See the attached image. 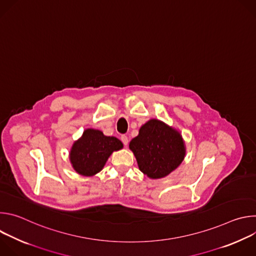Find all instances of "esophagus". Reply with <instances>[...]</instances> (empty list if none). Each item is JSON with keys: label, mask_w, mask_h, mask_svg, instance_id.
Segmentation results:
<instances>
[{"label": "esophagus", "mask_w": 256, "mask_h": 256, "mask_svg": "<svg viewBox=\"0 0 256 256\" xmlns=\"http://www.w3.org/2000/svg\"><path fill=\"white\" fill-rule=\"evenodd\" d=\"M120 140H122V142H124V146H126V144H128V136H126V134L122 136H120Z\"/></svg>", "instance_id": "esophagus-1"}]
</instances>
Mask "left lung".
Masks as SVG:
<instances>
[{
	"instance_id": "1",
	"label": "left lung",
	"mask_w": 256,
	"mask_h": 256,
	"mask_svg": "<svg viewBox=\"0 0 256 256\" xmlns=\"http://www.w3.org/2000/svg\"><path fill=\"white\" fill-rule=\"evenodd\" d=\"M140 170L150 178H162L176 169L186 155L180 134L164 122L151 120L130 142Z\"/></svg>"
}]
</instances>
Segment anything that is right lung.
I'll return each mask as SVG.
<instances>
[{
	"label": "right lung",
	"instance_id": "obj_1",
	"mask_svg": "<svg viewBox=\"0 0 256 256\" xmlns=\"http://www.w3.org/2000/svg\"><path fill=\"white\" fill-rule=\"evenodd\" d=\"M122 148V142L114 136H106L98 130L88 128L75 142L70 153V163L81 175L92 176L102 170L114 151Z\"/></svg>",
	"mask_w": 256,
	"mask_h": 256
}]
</instances>
